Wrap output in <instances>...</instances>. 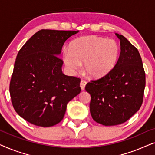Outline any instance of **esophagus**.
<instances>
[{
	"label": "esophagus",
	"instance_id": "1",
	"mask_svg": "<svg viewBox=\"0 0 155 155\" xmlns=\"http://www.w3.org/2000/svg\"><path fill=\"white\" fill-rule=\"evenodd\" d=\"M87 84V82L85 80H81V82H80V87H81L82 90H84V87H85V85Z\"/></svg>",
	"mask_w": 155,
	"mask_h": 155
}]
</instances>
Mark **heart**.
Listing matches in <instances>:
<instances>
[{"mask_svg":"<svg viewBox=\"0 0 155 155\" xmlns=\"http://www.w3.org/2000/svg\"><path fill=\"white\" fill-rule=\"evenodd\" d=\"M120 54V48L113 39L90 36L75 39L70 51H63V61L71 71L80 69L84 62V71L92 77H102L114 68Z\"/></svg>","mask_w":155,"mask_h":155,"instance_id":"b5f03b06","label":"heart"}]
</instances>
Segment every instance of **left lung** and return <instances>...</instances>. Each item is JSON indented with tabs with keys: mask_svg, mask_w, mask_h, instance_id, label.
<instances>
[{
	"mask_svg": "<svg viewBox=\"0 0 155 155\" xmlns=\"http://www.w3.org/2000/svg\"><path fill=\"white\" fill-rule=\"evenodd\" d=\"M116 35L120 44L116 65L107 75L85 87L91 95L92 118L107 126L125 123L138 111L145 87V73L138 51L124 36Z\"/></svg>",
	"mask_w": 155,
	"mask_h": 155,
	"instance_id": "8db88e82",
	"label": "left lung"
}]
</instances>
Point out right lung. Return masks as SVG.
I'll return each instance as SVG.
<instances>
[{"label":"right lung","instance_id":"1","mask_svg":"<svg viewBox=\"0 0 155 155\" xmlns=\"http://www.w3.org/2000/svg\"><path fill=\"white\" fill-rule=\"evenodd\" d=\"M78 31L41 29L19 51L10 94L15 111L30 124H58L68 103L80 94V79L63 73V61L58 56L65 41Z\"/></svg>","mask_w":155,"mask_h":155}]
</instances>
